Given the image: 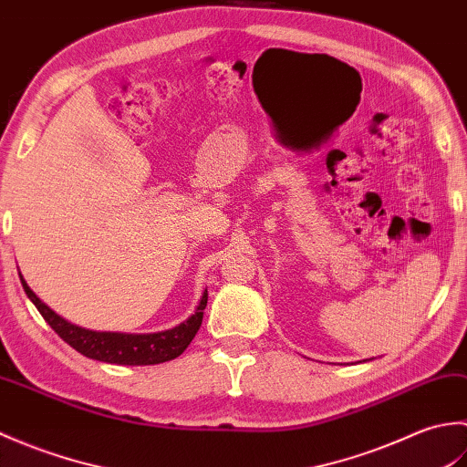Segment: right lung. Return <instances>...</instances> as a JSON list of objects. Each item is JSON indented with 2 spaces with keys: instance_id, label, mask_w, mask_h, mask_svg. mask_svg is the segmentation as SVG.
<instances>
[{
  "instance_id": "add662e5",
  "label": "right lung",
  "mask_w": 467,
  "mask_h": 467,
  "mask_svg": "<svg viewBox=\"0 0 467 467\" xmlns=\"http://www.w3.org/2000/svg\"><path fill=\"white\" fill-rule=\"evenodd\" d=\"M19 281H22L29 301L36 305V309L42 313L47 325L52 327L69 347H74L78 353L90 357V359L116 365H156L176 359V357L182 355L186 347L191 345L196 331L201 329L204 306L208 301V293L204 291L201 305L196 306V313L192 317H188L184 323L174 327V329L148 335L106 333L82 329V327L67 323L66 319H62V317L49 309L46 303L37 299L36 293L29 289L27 283L22 279V275H19Z\"/></svg>"
}]
</instances>
